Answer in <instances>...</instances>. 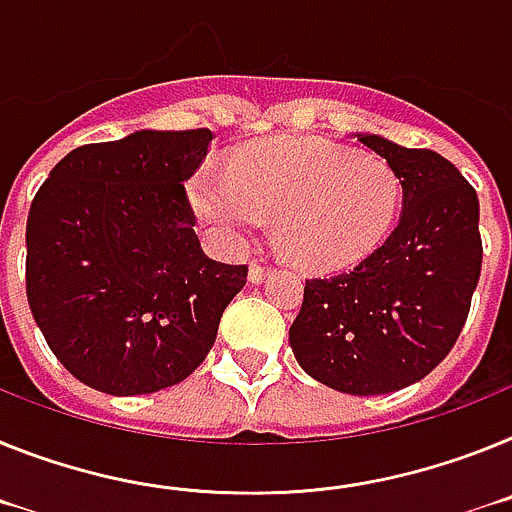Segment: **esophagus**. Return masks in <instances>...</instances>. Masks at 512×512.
<instances>
[{
  "mask_svg": "<svg viewBox=\"0 0 512 512\" xmlns=\"http://www.w3.org/2000/svg\"><path fill=\"white\" fill-rule=\"evenodd\" d=\"M268 262H262V260H255L250 265V281L252 283H262L265 281V275H268Z\"/></svg>",
  "mask_w": 512,
  "mask_h": 512,
  "instance_id": "esophagus-1",
  "label": "esophagus"
}]
</instances>
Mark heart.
Segmentation results:
<instances>
[{
    "label": "heart",
    "instance_id": "heart-1",
    "mask_svg": "<svg viewBox=\"0 0 512 512\" xmlns=\"http://www.w3.org/2000/svg\"><path fill=\"white\" fill-rule=\"evenodd\" d=\"M195 213L239 244L275 221L278 250L304 270H337L371 255L394 229L402 180L386 159L317 139L247 146L229 172L203 167L190 182Z\"/></svg>",
    "mask_w": 512,
    "mask_h": 512
}]
</instances>
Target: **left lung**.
<instances>
[{"instance_id":"obj_1","label":"left lung","mask_w":512,"mask_h":512,"mask_svg":"<svg viewBox=\"0 0 512 512\" xmlns=\"http://www.w3.org/2000/svg\"><path fill=\"white\" fill-rule=\"evenodd\" d=\"M402 180V216L355 268L309 278L288 340L311 379L345 394H389L451 353L482 270L479 201L430 149L358 136Z\"/></svg>"}]
</instances>
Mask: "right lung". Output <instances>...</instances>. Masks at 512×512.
<instances>
[{"mask_svg":"<svg viewBox=\"0 0 512 512\" xmlns=\"http://www.w3.org/2000/svg\"><path fill=\"white\" fill-rule=\"evenodd\" d=\"M213 133L136 131L69 151L28 213L25 291L61 366L115 397L151 394L206 361L247 265L203 252L185 180Z\"/></svg>","mask_w":512,"mask_h":512,"instance_id":"1","label":"right lung"}]
</instances>
